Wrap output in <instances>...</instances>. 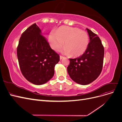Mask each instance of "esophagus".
Masks as SVG:
<instances>
[{"mask_svg":"<svg viewBox=\"0 0 122 122\" xmlns=\"http://www.w3.org/2000/svg\"><path fill=\"white\" fill-rule=\"evenodd\" d=\"M60 60H62V59L64 58V57L62 56H61V55H60Z\"/></svg>","mask_w":122,"mask_h":122,"instance_id":"1","label":"esophagus"}]
</instances>
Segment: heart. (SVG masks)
<instances>
[{
	"label": "heart",
	"mask_w": 122,
	"mask_h": 122,
	"mask_svg": "<svg viewBox=\"0 0 122 122\" xmlns=\"http://www.w3.org/2000/svg\"><path fill=\"white\" fill-rule=\"evenodd\" d=\"M48 40L51 48L55 51L60 49L64 43L65 47L61 52L72 57L84 54L89 44L87 33L74 27L61 26L56 31H51Z\"/></svg>",
	"instance_id": "b5f03b06"
}]
</instances>
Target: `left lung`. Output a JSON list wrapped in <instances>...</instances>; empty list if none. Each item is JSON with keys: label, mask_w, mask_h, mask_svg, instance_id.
Returning a JSON list of instances; mask_svg holds the SVG:
<instances>
[{"label": "left lung", "mask_w": 122, "mask_h": 122, "mask_svg": "<svg viewBox=\"0 0 122 122\" xmlns=\"http://www.w3.org/2000/svg\"><path fill=\"white\" fill-rule=\"evenodd\" d=\"M90 38L87 49L81 56L70 58L67 67L71 78L81 85H87L96 79L102 71L104 55V47L98 36L86 28Z\"/></svg>", "instance_id": "left-lung-1"}]
</instances>
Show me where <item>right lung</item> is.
I'll list each match as a JSON object with an SVG mask.
<instances>
[{"label":"right lung","mask_w":122,"mask_h":122,"mask_svg":"<svg viewBox=\"0 0 122 122\" xmlns=\"http://www.w3.org/2000/svg\"><path fill=\"white\" fill-rule=\"evenodd\" d=\"M20 70L28 81L41 85L52 78L60 55L51 48L36 23L21 35L17 49Z\"/></svg>","instance_id":"1"}]
</instances>
